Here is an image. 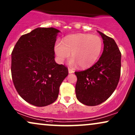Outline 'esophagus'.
Returning <instances> with one entry per match:
<instances>
[{"mask_svg":"<svg viewBox=\"0 0 135 135\" xmlns=\"http://www.w3.org/2000/svg\"><path fill=\"white\" fill-rule=\"evenodd\" d=\"M68 72H69V73H74V71L73 70V69H68Z\"/></svg>","mask_w":135,"mask_h":135,"instance_id":"34e87169","label":"esophagus"}]
</instances>
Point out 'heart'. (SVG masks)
<instances>
[{
	"label": "heart",
	"instance_id": "obj_1",
	"mask_svg": "<svg viewBox=\"0 0 135 135\" xmlns=\"http://www.w3.org/2000/svg\"><path fill=\"white\" fill-rule=\"evenodd\" d=\"M103 47L101 38L94 35L79 33L68 36L64 42L57 41L54 51L59 61L63 62L70 56L72 66L78 64L82 69L93 66L99 59Z\"/></svg>",
	"mask_w": 135,
	"mask_h": 135
}]
</instances>
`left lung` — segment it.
Instances as JSON below:
<instances>
[{"label": "left lung", "mask_w": 135, "mask_h": 135, "mask_svg": "<svg viewBox=\"0 0 135 135\" xmlns=\"http://www.w3.org/2000/svg\"><path fill=\"white\" fill-rule=\"evenodd\" d=\"M103 39L104 51L91 67L74 72L77 76L76 98L88 106L105 102L114 91L121 75V53L114 40L99 31Z\"/></svg>", "instance_id": "left-lung-1"}]
</instances>
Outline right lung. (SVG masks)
Listing matches in <instances>:
<instances>
[{
  "mask_svg": "<svg viewBox=\"0 0 135 135\" xmlns=\"http://www.w3.org/2000/svg\"><path fill=\"white\" fill-rule=\"evenodd\" d=\"M58 30L38 28L23 35L11 54V74L17 93L30 104L44 107L58 97L59 87L68 75L66 66L55 62Z\"/></svg>",
  "mask_w": 135,
  "mask_h": 135,
  "instance_id": "1",
  "label": "right lung"
}]
</instances>
